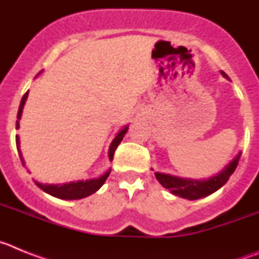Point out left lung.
I'll return each instance as SVG.
<instances>
[{"label": "left lung", "mask_w": 259, "mask_h": 259, "mask_svg": "<svg viewBox=\"0 0 259 259\" xmlns=\"http://www.w3.org/2000/svg\"><path fill=\"white\" fill-rule=\"evenodd\" d=\"M221 72L226 79H228V76L224 74L223 71H221ZM240 157H241V152L233 158L221 172L217 174L215 176H211L209 179H188V178H179V176H172L170 174L162 172H154V175L158 182L161 183L162 187L168 189L175 196L191 201L198 200V198L206 197L209 194L217 192L228 182L230 176L232 175L233 171L236 170Z\"/></svg>", "instance_id": "obj_1"}]
</instances>
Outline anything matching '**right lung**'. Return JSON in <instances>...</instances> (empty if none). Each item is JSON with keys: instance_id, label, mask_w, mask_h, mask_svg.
Segmentation results:
<instances>
[{"instance_id": "add662e5", "label": "right lung", "mask_w": 259, "mask_h": 259, "mask_svg": "<svg viewBox=\"0 0 259 259\" xmlns=\"http://www.w3.org/2000/svg\"><path fill=\"white\" fill-rule=\"evenodd\" d=\"M41 72H38L40 75ZM28 97V92H26V95L23 96L22 101H20L19 105V110H18V120H17V128H19V120L22 118V113H23V107H24V104H26V100ZM128 131V125L123 127L120 131L118 132L115 137H114V140L111 141L109 146V159L110 161H113L114 153H115V149L118 148V145L120 144V141L123 140V137L124 135L127 134ZM15 140H17V149L19 152V157L20 161H22L23 166H24V159H23L22 152H20V140L19 136L17 135L15 137ZM110 168L101 175L97 179H89V180H79V182H70V183H63V184H42V183L36 182V185H37L38 188H41L45 193L50 194L53 197L61 198V200H80V198L88 197L91 194H93L95 192H97L98 189L101 188L102 185H104L105 180L107 179V176L110 175Z\"/></svg>"}]
</instances>
